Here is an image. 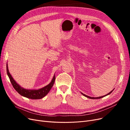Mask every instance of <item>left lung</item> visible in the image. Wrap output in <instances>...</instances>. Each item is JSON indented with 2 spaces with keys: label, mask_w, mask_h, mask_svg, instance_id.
<instances>
[{
  "label": "left lung",
  "mask_w": 130,
  "mask_h": 130,
  "mask_svg": "<svg viewBox=\"0 0 130 130\" xmlns=\"http://www.w3.org/2000/svg\"><path fill=\"white\" fill-rule=\"evenodd\" d=\"M113 90H113L112 91H111L110 93H108L107 94H106V95H104V96H100V97H97V98H93V97H90V96H87V95H85V94H83V93H82V95H83L84 96H85V97H86V98H89V99H101V98H103V97H104V96H106V95H109L110 94H111L113 91Z\"/></svg>",
  "instance_id": "1"
}]
</instances>
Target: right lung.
Returning a JSON list of instances; mask_svg holds the SVG:
<instances>
[{"mask_svg":"<svg viewBox=\"0 0 130 130\" xmlns=\"http://www.w3.org/2000/svg\"><path fill=\"white\" fill-rule=\"evenodd\" d=\"M7 73L8 76L9 78L10 82L13 86V87L15 88V90L22 96L26 97L27 98H28L30 99L33 100H37V99H41L48 93L51 90V88L53 87L55 80V76H54L51 82L45 86L43 88H40L39 90H26L25 88L22 87L19 84H18L15 80L13 79L8 69V65L7 64Z\"/></svg>","mask_w":130,"mask_h":130,"instance_id":"right-lung-1","label":"right lung"}]
</instances>
